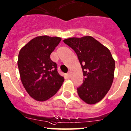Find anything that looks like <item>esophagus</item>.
I'll use <instances>...</instances> for the list:
<instances>
[{"mask_svg":"<svg viewBox=\"0 0 131 131\" xmlns=\"http://www.w3.org/2000/svg\"><path fill=\"white\" fill-rule=\"evenodd\" d=\"M67 77H68V78H70V76H71V75H70V72H68L67 73Z\"/></svg>","mask_w":131,"mask_h":131,"instance_id":"1","label":"esophagus"}]
</instances>
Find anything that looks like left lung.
Returning a JSON list of instances; mask_svg holds the SVG:
<instances>
[{"label": "left lung", "instance_id": "obj_1", "mask_svg": "<svg viewBox=\"0 0 131 131\" xmlns=\"http://www.w3.org/2000/svg\"><path fill=\"white\" fill-rule=\"evenodd\" d=\"M63 42L75 51L83 75V82L77 88L82 100L89 104L99 102L111 88L115 61L109 49L89 36L70 38Z\"/></svg>", "mask_w": 131, "mask_h": 131}]
</instances>
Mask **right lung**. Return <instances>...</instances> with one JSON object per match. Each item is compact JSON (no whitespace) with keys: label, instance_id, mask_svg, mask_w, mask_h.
<instances>
[{"label":"right lung","instance_id":"add662e5","mask_svg":"<svg viewBox=\"0 0 131 131\" xmlns=\"http://www.w3.org/2000/svg\"><path fill=\"white\" fill-rule=\"evenodd\" d=\"M61 40L59 37L37 36L19 53L17 66L23 87L38 101H45L55 95L64 82L57 64L50 59Z\"/></svg>","mask_w":131,"mask_h":131}]
</instances>
